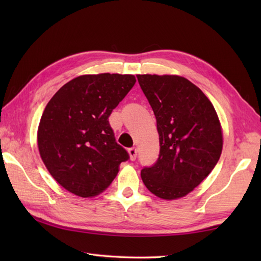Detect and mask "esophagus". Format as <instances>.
Returning a JSON list of instances; mask_svg holds the SVG:
<instances>
[{"label": "esophagus", "instance_id": "obj_1", "mask_svg": "<svg viewBox=\"0 0 261 261\" xmlns=\"http://www.w3.org/2000/svg\"><path fill=\"white\" fill-rule=\"evenodd\" d=\"M137 153H138L137 148H130V149H129V154H130V159H131V160H136Z\"/></svg>", "mask_w": 261, "mask_h": 261}]
</instances>
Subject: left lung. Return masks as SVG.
<instances>
[{
    "instance_id": "left-lung-1",
    "label": "left lung",
    "mask_w": 261,
    "mask_h": 261,
    "mask_svg": "<svg viewBox=\"0 0 261 261\" xmlns=\"http://www.w3.org/2000/svg\"><path fill=\"white\" fill-rule=\"evenodd\" d=\"M157 121L160 152L141 170L143 184L159 198L186 196L218 164L223 134L206 95L178 75H137Z\"/></svg>"
}]
</instances>
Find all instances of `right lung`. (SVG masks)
<instances>
[{
  "mask_svg": "<svg viewBox=\"0 0 261 261\" xmlns=\"http://www.w3.org/2000/svg\"><path fill=\"white\" fill-rule=\"evenodd\" d=\"M135 75H82L59 88L38 126L39 153L60 186L81 197L104 192L129 154L115 141L109 116Z\"/></svg>",
  "mask_w": 261,
  "mask_h": 261,
  "instance_id": "right-lung-1",
  "label": "right lung"
}]
</instances>
